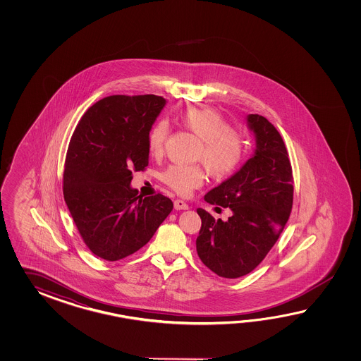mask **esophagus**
<instances>
[{
    "instance_id": "34e87169",
    "label": "esophagus",
    "mask_w": 361,
    "mask_h": 361,
    "mask_svg": "<svg viewBox=\"0 0 361 361\" xmlns=\"http://www.w3.org/2000/svg\"><path fill=\"white\" fill-rule=\"evenodd\" d=\"M174 207H176V210H187L188 205L184 202L183 200H176Z\"/></svg>"
}]
</instances>
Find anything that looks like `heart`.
I'll use <instances>...</instances> for the list:
<instances>
[{"label":"heart","instance_id":"1","mask_svg":"<svg viewBox=\"0 0 361 361\" xmlns=\"http://www.w3.org/2000/svg\"><path fill=\"white\" fill-rule=\"evenodd\" d=\"M180 123L202 142L196 160L204 164L209 176L216 179L228 177L238 169L244 157V140L231 130L228 123L215 111L192 108L180 116ZM169 135V123L159 120L148 133V151L152 156L164 152ZM162 180L179 195L187 196L205 180L200 166L173 165L162 174Z\"/></svg>","mask_w":361,"mask_h":361}]
</instances>
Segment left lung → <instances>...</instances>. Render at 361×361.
Here are the masks:
<instances>
[{
    "label": "left lung",
    "mask_w": 361,
    "mask_h": 361,
    "mask_svg": "<svg viewBox=\"0 0 361 361\" xmlns=\"http://www.w3.org/2000/svg\"><path fill=\"white\" fill-rule=\"evenodd\" d=\"M255 149L232 177L205 195L212 205L230 207L227 221L197 209L200 259L218 276L238 279L252 272L275 245L293 207L292 165L284 140L266 117L246 116Z\"/></svg>",
    "instance_id": "1"
}]
</instances>
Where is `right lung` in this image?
<instances>
[{
  "instance_id": "obj_1",
  "label": "right lung",
  "mask_w": 361,
  "mask_h": 361,
  "mask_svg": "<svg viewBox=\"0 0 361 361\" xmlns=\"http://www.w3.org/2000/svg\"><path fill=\"white\" fill-rule=\"evenodd\" d=\"M166 99L111 95L86 111L69 142L63 193L77 230L97 257L120 261L152 238L173 210L161 193L131 188L148 165V133Z\"/></svg>"
}]
</instances>
